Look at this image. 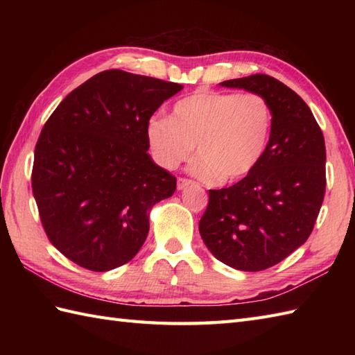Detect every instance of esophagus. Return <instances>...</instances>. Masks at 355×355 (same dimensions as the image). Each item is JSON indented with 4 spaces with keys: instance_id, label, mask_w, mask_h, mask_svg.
<instances>
[{
    "instance_id": "1",
    "label": "esophagus",
    "mask_w": 355,
    "mask_h": 355,
    "mask_svg": "<svg viewBox=\"0 0 355 355\" xmlns=\"http://www.w3.org/2000/svg\"><path fill=\"white\" fill-rule=\"evenodd\" d=\"M191 184H193L192 180H187V178H178V182H177V189H178V191H183V189H186L187 186H191Z\"/></svg>"
}]
</instances>
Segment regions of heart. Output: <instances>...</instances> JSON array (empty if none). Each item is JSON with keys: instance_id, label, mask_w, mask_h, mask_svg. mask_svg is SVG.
I'll return each mask as SVG.
<instances>
[{"instance_id": "b5f03b06", "label": "heart", "mask_w": 355, "mask_h": 355, "mask_svg": "<svg viewBox=\"0 0 355 355\" xmlns=\"http://www.w3.org/2000/svg\"><path fill=\"white\" fill-rule=\"evenodd\" d=\"M271 130L273 111L262 96L201 89L173 105L171 117H150L146 139L163 169L177 168L195 146L200 155L191 173L207 183H233L258 168Z\"/></svg>"}]
</instances>
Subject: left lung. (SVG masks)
<instances>
[{"label":"left lung","mask_w":355,"mask_h":355,"mask_svg":"<svg viewBox=\"0 0 355 355\" xmlns=\"http://www.w3.org/2000/svg\"><path fill=\"white\" fill-rule=\"evenodd\" d=\"M262 96L273 111L266 155L250 175L209 191L200 235L218 261L241 271L276 266L311 235L325 197V140L311 110L267 74L224 80Z\"/></svg>","instance_id":"1"}]
</instances>
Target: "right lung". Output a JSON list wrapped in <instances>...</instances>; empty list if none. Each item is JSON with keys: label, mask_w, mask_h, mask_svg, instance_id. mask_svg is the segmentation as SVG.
<instances>
[{"label": "right lung", "mask_w": 355, "mask_h": 355, "mask_svg": "<svg viewBox=\"0 0 355 355\" xmlns=\"http://www.w3.org/2000/svg\"><path fill=\"white\" fill-rule=\"evenodd\" d=\"M183 87L122 70L65 97L35 148L32 189L50 243L78 266L108 271L145 243L150 209L177 180L148 154L146 123Z\"/></svg>", "instance_id": "add662e5"}]
</instances>
